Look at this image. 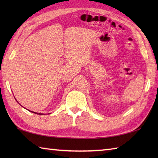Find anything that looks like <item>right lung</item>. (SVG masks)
<instances>
[{"mask_svg":"<svg viewBox=\"0 0 158 158\" xmlns=\"http://www.w3.org/2000/svg\"><path fill=\"white\" fill-rule=\"evenodd\" d=\"M17 102H18V101H17ZM29 110V111H31V112H32V113H35V114H39V115H42V113H35V112H33V111H32V110Z\"/></svg>","mask_w":158,"mask_h":158,"instance_id":"obj_1","label":"right lung"}]
</instances>
